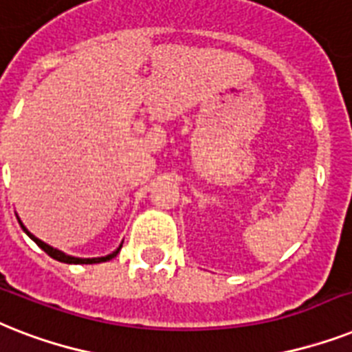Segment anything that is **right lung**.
I'll use <instances>...</instances> for the list:
<instances>
[{
	"mask_svg": "<svg viewBox=\"0 0 352 352\" xmlns=\"http://www.w3.org/2000/svg\"><path fill=\"white\" fill-rule=\"evenodd\" d=\"M18 221H19V218H18ZM19 225H21V229H23L25 232H27V234H29L30 238H32V240L36 241V243H38V245L41 247V249H43V251L50 256V258H54V260H58V261H63V263H101V261L112 260V258H114V256H116L118 252H120V249H122V247H120L118 251H114V252H112V254H109V256H103V258H74V256H67V254H65V252L58 251V249H54V247L47 245V243H43V241H41V240H38L36 236L30 234L29 230L25 229V225L21 223V221H19Z\"/></svg>",
	"mask_w": 352,
	"mask_h": 352,
	"instance_id": "add662e5",
	"label": "right lung"
}]
</instances>
